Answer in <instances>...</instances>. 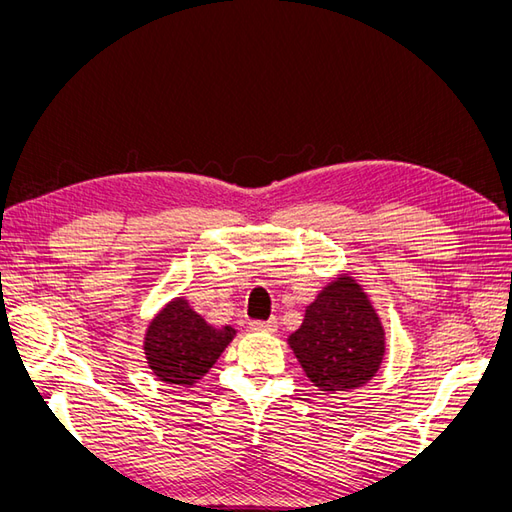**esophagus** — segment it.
Returning a JSON list of instances; mask_svg holds the SVG:
<instances>
[{"instance_id": "34e87169", "label": "esophagus", "mask_w": 512, "mask_h": 512, "mask_svg": "<svg viewBox=\"0 0 512 512\" xmlns=\"http://www.w3.org/2000/svg\"><path fill=\"white\" fill-rule=\"evenodd\" d=\"M250 329L258 331V333H275L277 331V320L269 318V320H252Z\"/></svg>"}]
</instances>
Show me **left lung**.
I'll list each match as a JSON object with an SVG mask.
<instances>
[{
  "label": "left lung",
  "instance_id": "1",
  "mask_svg": "<svg viewBox=\"0 0 512 512\" xmlns=\"http://www.w3.org/2000/svg\"><path fill=\"white\" fill-rule=\"evenodd\" d=\"M290 346L307 378L320 391H350L376 374L384 354V333L365 292L339 277L305 309Z\"/></svg>",
  "mask_w": 512,
  "mask_h": 512
}]
</instances>
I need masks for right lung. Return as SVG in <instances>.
<instances>
[{"label":"right lung","instance_id":"right-lung-1","mask_svg":"<svg viewBox=\"0 0 512 512\" xmlns=\"http://www.w3.org/2000/svg\"><path fill=\"white\" fill-rule=\"evenodd\" d=\"M235 335L215 329L185 299H175L149 324L145 354L156 376L170 384H192L207 374Z\"/></svg>","mask_w":512,"mask_h":512}]
</instances>
